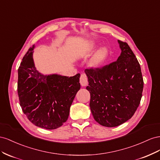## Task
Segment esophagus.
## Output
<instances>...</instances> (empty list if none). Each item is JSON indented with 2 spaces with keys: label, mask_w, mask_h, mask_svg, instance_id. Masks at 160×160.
I'll return each mask as SVG.
<instances>
[{
  "label": "esophagus",
  "mask_w": 160,
  "mask_h": 160,
  "mask_svg": "<svg viewBox=\"0 0 160 160\" xmlns=\"http://www.w3.org/2000/svg\"><path fill=\"white\" fill-rule=\"evenodd\" d=\"M80 83L81 84V86H85L88 84V78L85 74H82L80 75Z\"/></svg>",
  "instance_id": "1"
}]
</instances>
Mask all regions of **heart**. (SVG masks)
<instances>
[{"instance_id": "heart-1", "label": "heart", "mask_w": 160, "mask_h": 160, "mask_svg": "<svg viewBox=\"0 0 160 160\" xmlns=\"http://www.w3.org/2000/svg\"><path fill=\"white\" fill-rule=\"evenodd\" d=\"M94 46V43H91L89 44L88 48L92 49ZM108 52L106 48H101L94 53V56L92 57L90 60V65L93 68H98L101 66L107 56Z\"/></svg>"}]
</instances>
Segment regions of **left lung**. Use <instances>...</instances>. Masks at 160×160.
Wrapping results in <instances>:
<instances>
[{
    "mask_svg": "<svg viewBox=\"0 0 160 160\" xmlns=\"http://www.w3.org/2000/svg\"><path fill=\"white\" fill-rule=\"evenodd\" d=\"M121 49L116 62L86 69L90 107L95 121L107 127L120 125L133 117L143 88L139 63L129 45L118 40Z\"/></svg>",
    "mask_w": 160,
    "mask_h": 160,
    "instance_id": "1",
    "label": "left lung"
}]
</instances>
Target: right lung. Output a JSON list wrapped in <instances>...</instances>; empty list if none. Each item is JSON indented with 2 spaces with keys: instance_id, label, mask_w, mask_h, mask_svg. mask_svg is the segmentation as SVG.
<instances>
[{
  "instance_id": "obj_1",
  "label": "right lung",
  "mask_w": 160,
  "mask_h": 160,
  "mask_svg": "<svg viewBox=\"0 0 160 160\" xmlns=\"http://www.w3.org/2000/svg\"><path fill=\"white\" fill-rule=\"evenodd\" d=\"M30 48L18 69L19 104L27 118L41 128L56 129L65 122L75 96L80 88V74L68 77L43 75L35 67Z\"/></svg>"
}]
</instances>
